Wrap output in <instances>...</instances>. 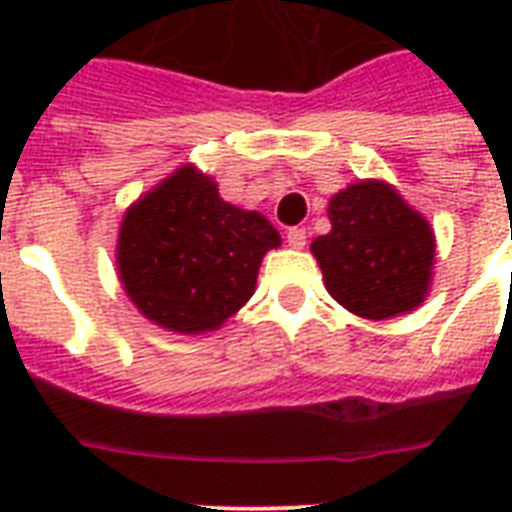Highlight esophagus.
Wrapping results in <instances>:
<instances>
[{
  "mask_svg": "<svg viewBox=\"0 0 512 512\" xmlns=\"http://www.w3.org/2000/svg\"><path fill=\"white\" fill-rule=\"evenodd\" d=\"M305 241H308V233H305V228H289L287 231V244L292 249H303Z\"/></svg>",
  "mask_w": 512,
  "mask_h": 512,
  "instance_id": "34e87169",
  "label": "esophagus"
}]
</instances>
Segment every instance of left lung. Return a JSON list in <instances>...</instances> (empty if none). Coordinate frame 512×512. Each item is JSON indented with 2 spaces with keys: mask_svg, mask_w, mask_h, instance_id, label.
I'll return each mask as SVG.
<instances>
[{
  "mask_svg": "<svg viewBox=\"0 0 512 512\" xmlns=\"http://www.w3.org/2000/svg\"><path fill=\"white\" fill-rule=\"evenodd\" d=\"M332 231L311 244L329 295L361 319L414 311L428 297L436 239L425 217L382 180H361L329 201Z\"/></svg>",
  "mask_w": 512,
  "mask_h": 512,
  "instance_id": "8db88e82",
  "label": "left lung"
}]
</instances>
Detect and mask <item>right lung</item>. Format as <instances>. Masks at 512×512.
Listing matches in <instances>:
<instances>
[{"label":"right lung","instance_id":"right-lung-1","mask_svg":"<svg viewBox=\"0 0 512 512\" xmlns=\"http://www.w3.org/2000/svg\"><path fill=\"white\" fill-rule=\"evenodd\" d=\"M279 244L260 212L223 201L212 177L185 164L127 209L116 263L148 321L201 335L255 295L263 255Z\"/></svg>","mask_w":512,"mask_h":512}]
</instances>
